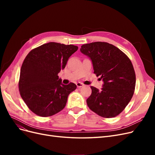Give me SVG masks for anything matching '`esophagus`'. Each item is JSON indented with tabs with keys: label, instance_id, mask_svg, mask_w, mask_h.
<instances>
[{
	"label": "esophagus",
	"instance_id": "34e87169",
	"mask_svg": "<svg viewBox=\"0 0 155 155\" xmlns=\"http://www.w3.org/2000/svg\"><path fill=\"white\" fill-rule=\"evenodd\" d=\"M76 85H77L78 88H81V87H83V86H84V85H83V83H79V82H78V83H76Z\"/></svg>",
	"mask_w": 155,
	"mask_h": 155
}]
</instances>
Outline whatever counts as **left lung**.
I'll list each match as a JSON object with an SVG mask.
<instances>
[{"label":"left lung","mask_w":155,"mask_h":155,"mask_svg":"<svg viewBox=\"0 0 155 155\" xmlns=\"http://www.w3.org/2000/svg\"><path fill=\"white\" fill-rule=\"evenodd\" d=\"M81 52L91 59L94 73L101 76L104 85L100 91L91 87L87 100L90 109L104 118H113L122 112L132 98L136 75L129 58L115 46L94 42L81 46Z\"/></svg>","instance_id":"left-lung-1"}]
</instances>
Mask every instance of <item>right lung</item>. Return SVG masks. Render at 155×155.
I'll list each match as a JSON object with an SVG mask.
<instances>
[{
    "label": "right lung",
    "instance_id": "obj_1",
    "mask_svg": "<svg viewBox=\"0 0 155 155\" xmlns=\"http://www.w3.org/2000/svg\"><path fill=\"white\" fill-rule=\"evenodd\" d=\"M77 46L50 42L31 50L22 64L18 89L29 109L41 117L62 110L76 84L64 85L58 74L66 66Z\"/></svg>",
    "mask_w": 155,
    "mask_h": 155
}]
</instances>
